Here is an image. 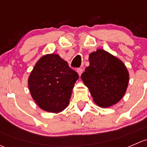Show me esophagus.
Returning <instances> with one entry per match:
<instances>
[{"label":"esophagus","instance_id":"34e87169","mask_svg":"<svg viewBox=\"0 0 147 147\" xmlns=\"http://www.w3.org/2000/svg\"><path fill=\"white\" fill-rule=\"evenodd\" d=\"M77 72H78V75H79L80 76V75H82V72H83V69H82V67H80V68H78V69H77Z\"/></svg>","mask_w":147,"mask_h":147}]
</instances>
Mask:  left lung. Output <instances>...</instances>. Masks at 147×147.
<instances>
[{
  "instance_id": "8db88e82",
  "label": "left lung",
  "mask_w": 147,
  "mask_h": 147,
  "mask_svg": "<svg viewBox=\"0 0 147 147\" xmlns=\"http://www.w3.org/2000/svg\"><path fill=\"white\" fill-rule=\"evenodd\" d=\"M90 65L81 75L93 100L101 107L115 105L124 95L129 83V72L124 63L102 49L89 56Z\"/></svg>"
}]
</instances>
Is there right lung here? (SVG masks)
Wrapping results in <instances>:
<instances>
[{
	"mask_svg": "<svg viewBox=\"0 0 147 147\" xmlns=\"http://www.w3.org/2000/svg\"><path fill=\"white\" fill-rule=\"evenodd\" d=\"M78 72L57 54L42 56L28 78L32 99L43 110L58 113L68 106Z\"/></svg>",
	"mask_w": 147,
	"mask_h": 147,
	"instance_id": "obj_1",
	"label": "right lung"
}]
</instances>
